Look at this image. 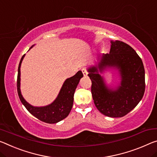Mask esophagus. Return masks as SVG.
Here are the masks:
<instances>
[{
    "mask_svg": "<svg viewBox=\"0 0 157 157\" xmlns=\"http://www.w3.org/2000/svg\"><path fill=\"white\" fill-rule=\"evenodd\" d=\"M82 72L84 76H86V75H87V71H86V70L85 68H82Z\"/></svg>",
    "mask_w": 157,
    "mask_h": 157,
    "instance_id": "34e87169",
    "label": "esophagus"
}]
</instances>
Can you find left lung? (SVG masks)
<instances>
[{
	"instance_id": "8db88e82",
	"label": "left lung",
	"mask_w": 157,
	"mask_h": 157,
	"mask_svg": "<svg viewBox=\"0 0 157 157\" xmlns=\"http://www.w3.org/2000/svg\"><path fill=\"white\" fill-rule=\"evenodd\" d=\"M110 53L102 54L95 66L87 68L91 80L94 104L103 114L121 117L131 112L143 98L145 89V68L136 51L125 43L111 40ZM117 70L121 82L115 88L106 85L101 74Z\"/></svg>"
}]
</instances>
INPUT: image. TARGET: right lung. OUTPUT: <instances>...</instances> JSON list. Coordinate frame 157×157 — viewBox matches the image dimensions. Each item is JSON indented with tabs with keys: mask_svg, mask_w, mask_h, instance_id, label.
Returning <instances> with one entry per match:
<instances>
[{
	"mask_svg": "<svg viewBox=\"0 0 157 157\" xmlns=\"http://www.w3.org/2000/svg\"><path fill=\"white\" fill-rule=\"evenodd\" d=\"M33 47V45L29 49H31ZM24 56L25 54L21 57L20 62H19L17 83V92H18L19 99L22 104L32 115L45 123L55 124L63 120L68 115L72 107H73L75 91L79 82V79L83 77L82 71H78L74 76L66 79L61 86L58 96L51 104L41 107L33 106L25 100L21 93L20 68Z\"/></svg>",
	"mask_w": 157,
	"mask_h": 157,
	"instance_id": "add662e5",
	"label": "right lung"
}]
</instances>
